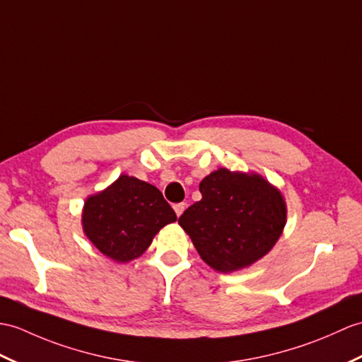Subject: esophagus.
I'll return each mask as SVG.
<instances>
[{
	"instance_id": "esophagus-1",
	"label": "esophagus",
	"mask_w": 362,
	"mask_h": 362,
	"mask_svg": "<svg viewBox=\"0 0 362 362\" xmlns=\"http://www.w3.org/2000/svg\"><path fill=\"white\" fill-rule=\"evenodd\" d=\"M173 208H174L175 214H177V217H180L182 213L185 211V208H187V204H183V202H182V204H175Z\"/></svg>"
}]
</instances>
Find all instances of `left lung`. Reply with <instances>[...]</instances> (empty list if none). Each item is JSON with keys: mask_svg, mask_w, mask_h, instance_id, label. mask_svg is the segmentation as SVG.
Segmentation results:
<instances>
[{"mask_svg": "<svg viewBox=\"0 0 362 362\" xmlns=\"http://www.w3.org/2000/svg\"><path fill=\"white\" fill-rule=\"evenodd\" d=\"M202 200L179 217L200 257L216 272L255 264L279 239L287 219L282 194L257 174L221 168L200 182Z\"/></svg>", "mask_w": 362, "mask_h": 362, "instance_id": "8db88e82", "label": "left lung"}]
</instances>
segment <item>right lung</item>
<instances>
[{
	"label": "right lung",
	"mask_w": 362,
	"mask_h": 362,
	"mask_svg": "<svg viewBox=\"0 0 362 362\" xmlns=\"http://www.w3.org/2000/svg\"><path fill=\"white\" fill-rule=\"evenodd\" d=\"M177 221L174 209L153 185L120 175L90 196L83 208V230L94 245L117 262L145 251L165 225Z\"/></svg>",
	"instance_id": "1"
}]
</instances>
